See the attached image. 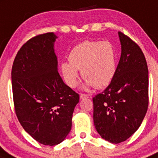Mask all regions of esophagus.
I'll use <instances>...</instances> for the list:
<instances>
[{
    "label": "esophagus",
    "mask_w": 158,
    "mask_h": 158,
    "mask_svg": "<svg viewBox=\"0 0 158 158\" xmlns=\"http://www.w3.org/2000/svg\"><path fill=\"white\" fill-rule=\"evenodd\" d=\"M80 98L81 100L86 99V98H89V95H87V94H81Z\"/></svg>",
    "instance_id": "34e87169"
}]
</instances>
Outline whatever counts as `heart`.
<instances>
[{
  "instance_id": "obj_1",
  "label": "heart",
  "mask_w": 158,
  "mask_h": 158,
  "mask_svg": "<svg viewBox=\"0 0 158 158\" xmlns=\"http://www.w3.org/2000/svg\"><path fill=\"white\" fill-rule=\"evenodd\" d=\"M68 62L60 64L64 81L74 88L78 83V70L85 79L86 89H102L110 84L117 71V52L110 41L87 40L77 44L69 55Z\"/></svg>"
}]
</instances>
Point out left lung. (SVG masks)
Here are the masks:
<instances>
[{"label":"left lung","instance_id":"left-lung-1","mask_svg":"<svg viewBox=\"0 0 158 158\" xmlns=\"http://www.w3.org/2000/svg\"><path fill=\"white\" fill-rule=\"evenodd\" d=\"M119 63L110 85L93 98L94 122L100 136L118 144L140 127L149 104V71L140 47L118 32Z\"/></svg>","mask_w":158,"mask_h":158}]
</instances>
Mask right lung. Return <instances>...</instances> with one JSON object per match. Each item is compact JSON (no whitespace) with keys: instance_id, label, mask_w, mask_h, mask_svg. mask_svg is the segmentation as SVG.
Segmentation results:
<instances>
[{"instance_id":"right-lung-1","label":"right lung","mask_w":158,"mask_h":158,"mask_svg":"<svg viewBox=\"0 0 158 158\" xmlns=\"http://www.w3.org/2000/svg\"><path fill=\"white\" fill-rule=\"evenodd\" d=\"M53 33L28 40L17 52L12 68L15 111L25 131L39 143L62 142L72 127L79 95L63 81Z\"/></svg>"}]
</instances>
